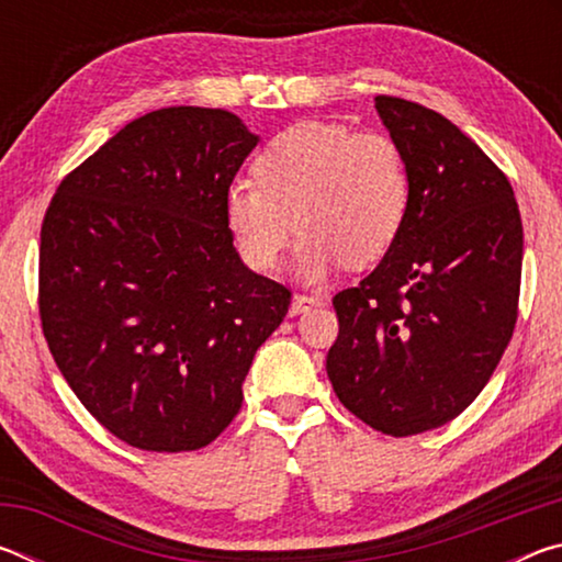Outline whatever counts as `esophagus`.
<instances>
[{
    "instance_id": "esophagus-1",
    "label": "esophagus",
    "mask_w": 562,
    "mask_h": 562,
    "mask_svg": "<svg viewBox=\"0 0 562 562\" xmlns=\"http://www.w3.org/2000/svg\"><path fill=\"white\" fill-rule=\"evenodd\" d=\"M317 304H322L319 294H304V292H297V294H294V297H292L290 315H302V312L317 307Z\"/></svg>"
}]
</instances>
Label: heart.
<instances>
[{"mask_svg": "<svg viewBox=\"0 0 562 562\" xmlns=\"http://www.w3.org/2000/svg\"><path fill=\"white\" fill-rule=\"evenodd\" d=\"M252 170L258 183L225 190L227 231L252 270L278 268L297 231L294 272L319 282L341 262L361 270L382 260L404 227L408 170L384 133L302 121L278 133Z\"/></svg>", "mask_w": 562, "mask_h": 562, "instance_id": "1", "label": "heart"}]
</instances>
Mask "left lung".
<instances>
[{"label":"left lung","mask_w":562,"mask_h":562,"mask_svg":"<svg viewBox=\"0 0 562 562\" xmlns=\"http://www.w3.org/2000/svg\"><path fill=\"white\" fill-rule=\"evenodd\" d=\"M402 148L408 211L384 260L335 294V394L389 436L449 424L488 384L518 317L522 225L503 170L449 119L376 97Z\"/></svg>","instance_id":"1"}]
</instances>
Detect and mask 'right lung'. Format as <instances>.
<instances>
[{
	"mask_svg": "<svg viewBox=\"0 0 562 562\" xmlns=\"http://www.w3.org/2000/svg\"><path fill=\"white\" fill-rule=\"evenodd\" d=\"M258 140L223 109L150 111L71 170L44 215L46 345L89 414L136 449L215 441L288 315L290 290L243 265L225 223Z\"/></svg>",
	"mask_w": 562,
	"mask_h": 562,
	"instance_id": "obj_1",
	"label": "right lung"
}]
</instances>
